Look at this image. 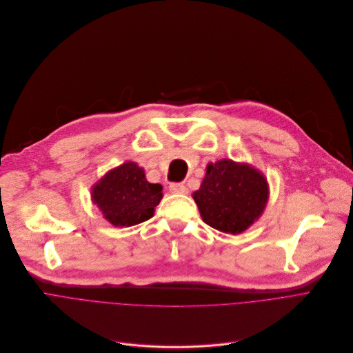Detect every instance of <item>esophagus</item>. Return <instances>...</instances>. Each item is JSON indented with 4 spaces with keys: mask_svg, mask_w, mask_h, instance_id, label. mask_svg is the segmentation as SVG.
Here are the masks:
<instances>
[{
    "mask_svg": "<svg viewBox=\"0 0 353 353\" xmlns=\"http://www.w3.org/2000/svg\"><path fill=\"white\" fill-rule=\"evenodd\" d=\"M169 190L172 192V193H174V194H185L187 192V187L184 185V184H179V183H173V184H170L169 185Z\"/></svg>",
    "mask_w": 353,
    "mask_h": 353,
    "instance_id": "1",
    "label": "esophagus"
}]
</instances>
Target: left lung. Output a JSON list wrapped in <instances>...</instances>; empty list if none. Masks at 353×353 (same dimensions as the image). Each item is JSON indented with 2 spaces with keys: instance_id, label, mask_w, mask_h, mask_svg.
<instances>
[{
  "instance_id": "1",
  "label": "left lung",
  "mask_w": 353,
  "mask_h": 353,
  "mask_svg": "<svg viewBox=\"0 0 353 353\" xmlns=\"http://www.w3.org/2000/svg\"><path fill=\"white\" fill-rule=\"evenodd\" d=\"M193 199L205 224L227 234H240L263 214L268 183L248 164L223 159L208 164Z\"/></svg>"
}]
</instances>
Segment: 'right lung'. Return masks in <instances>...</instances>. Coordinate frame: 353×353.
<instances>
[{"instance_id": "obj_1", "label": "right lung", "mask_w": 353, "mask_h": 353, "mask_svg": "<svg viewBox=\"0 0 353 353\" xmlns=\"http://www.w3.org/2000/svg\"><path fill=\"white\" fill-rule=\"evenodd\" d=\"M161 184L149 183L133 161L106 173L93 185L92 200L114 227H130L153 217L163 197Z\"/></svg>"}]
</instances>
